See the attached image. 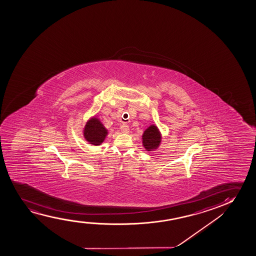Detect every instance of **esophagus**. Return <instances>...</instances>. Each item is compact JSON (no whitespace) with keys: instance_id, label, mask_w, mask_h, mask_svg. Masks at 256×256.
Wrapping results in <instances>:
<instances>
[{"instance_id":"esophagus-1","label":"esophagus","mask_w":256,"mask_h":256,"mask_svg":"<svg viewBox=\"0 0 256 256\" xmlns=\"http://www.w3.org/2000/svg\"><path fill=\"white\" fill-rule=\"evenodd\" d=\"M120 130L122 133H128L130 132V126H128L126 124H122L120 126Z\"/></svg>"}]
</instances>
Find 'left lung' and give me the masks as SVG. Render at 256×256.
<instances>
[{"label":"left lung","mask_w":256,"mask_h":256,"mask_svg":"<svg viewBox=\"0 0 256 256\" xmlns=\"http://www.w3.org/2000/svg\"><path fill=\"white\" fill-rule=\"evenodd\" d=\"M161 142V134L156 126H152L148 128L142 134V144L148 151L156 150Z\"/></svg>","instance_id":"1"}]
</instances>
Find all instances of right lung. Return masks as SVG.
Returning <instances> with one entry per match:
<instances>
[{"mask_svg": "<svg viewBox=\"0 0 256 256\" xmlns=\"http://www.w3.org/2000/svg\"><path fill=\"white\" fill-rule=\"evenodd\" d=\"M108 134V130H106L102 123L96 118H92L84 126V139L94 145H100L105 140Z\"/></svg>", "mask_w": 256, "mask_h": 256, "instance_id": "obj_1", "label": "right lung"}]
</instances>
